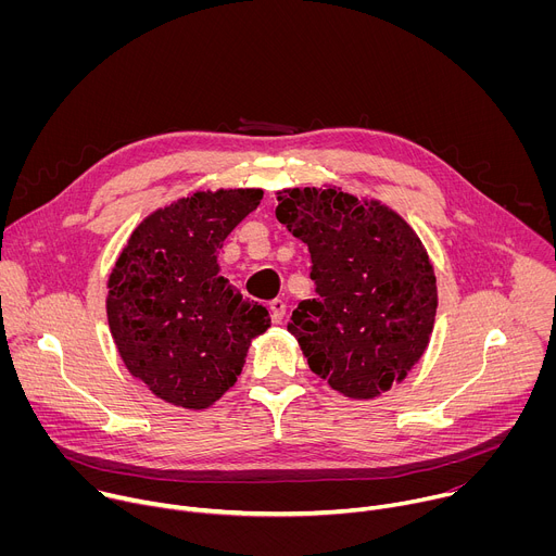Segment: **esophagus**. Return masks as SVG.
Returning a JSON list of instances; mask_svg holds the SVG:
<instances>
[{
    "label": "esophagus",
    "mask_w": 556,
    "mask_h": 556,
    "mask_svg": "<svg viewBox=\"0 0 556 556\" xmlns=\"http://www.w3.org/2000/svg\"><path fill=\"white\" fill-rule=\"evenodd\" d=\"M270 312H273V321L281 324L283 314H286V301L283 299H273L270 301Z\"/></svg>",
    "instance_id": "1"
}]
</instances>
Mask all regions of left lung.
I'll return each instance as SVG.
<instances>
[{"label": "left lung", "instance_id": "1", "mask_svg": "<svg viewBox=\"0 0 556 556\" xmlns=\"http://www.w3.org/2000/svg\"><path fill=\"white\" fill-rule=\"evenodd\" d=\"M277 219L309 251L316 299L288 330L309 369L350 399H376L429 345L435 275L414 228L393 211L337 189H288Z\"/></svg>", "mask_w": 556, "mask_h": 556}]
</instances>
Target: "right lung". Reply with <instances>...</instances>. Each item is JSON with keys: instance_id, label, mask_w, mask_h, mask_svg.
<instances>
[{"instance_id": "add662e5", "label": "right lung", "mask_w": 556, "mask_h": 556, "mask_svg": "<svg viewBox=\"0 0 556 556\" xmlns=\"http://www.w3.org/2000/svg\"><path fill=\"white\" fill-rule=\"evenodd\" d=\"M262 198V189L193 193L149 215L123 249L108 283V321L127 369L157 399L206 409L270 328L268 309L217 266L228 232Z\"/></svg>"}]
</instances>
